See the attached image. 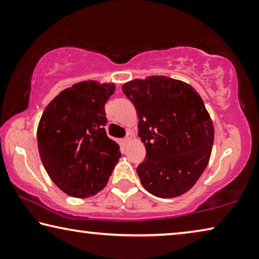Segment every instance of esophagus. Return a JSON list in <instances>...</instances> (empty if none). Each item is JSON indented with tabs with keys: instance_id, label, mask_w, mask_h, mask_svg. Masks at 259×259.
I'll use <instances>...</instances> for the list:
<instances>
[{
	"instance_id": "34e87169",
	"label": "esophagus",
	"mask_w": 259,
	"mask_h": 259,
	"mask_svg": "<svg viewBox=\"0 0 259 259\" xmlns=\"http://www.w3.org/2000/svg\"><path fill=\"white\" fill-rule=\"evenodd\" d=\"M122 142H123V144H128V143L130 142V137H129V135L126 136V137H124L123 139H122Z\"/></svg>"
}]
</instances>
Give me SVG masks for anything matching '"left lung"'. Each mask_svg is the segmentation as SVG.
<instances>
[{"label": "left lung", "instance_id": "1", "mask_svg": "<svg viewBox=\"0 0 259 259\" xmlns=\"http://www.w3.org/2000/svg\"><path fill=\"white\" fill-rule=\"evenodd\" d=\"M135 105L146 157L137 166L144 188L157 198H176L207 168L213 124L194 88L166 76H148L122 85Z\"/></svg>", "mask_w": 259, "mask_h": 259}]
</instances>
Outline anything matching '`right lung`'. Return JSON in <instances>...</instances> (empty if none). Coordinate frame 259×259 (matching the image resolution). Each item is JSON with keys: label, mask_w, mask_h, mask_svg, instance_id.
Listing matches in <instances>:
<instances>
[{"label": "right lung", "mask_w": 259, "mask_h": 259, "mask_svg": "<svg viewBox=\"0 0 259 259\" xmlns=\"http://www.w3.org/2000/svg\"><path fill=\"white\" fill-rule=\"evenodd\" d=\"M113 83L83 81L67 88L46 107L37 128L42 163L57 186L74 198H90L106 186L121 156L108 138L105 104Z\"/></svg>", "instance_id": "obj_1"}]
</instances>
